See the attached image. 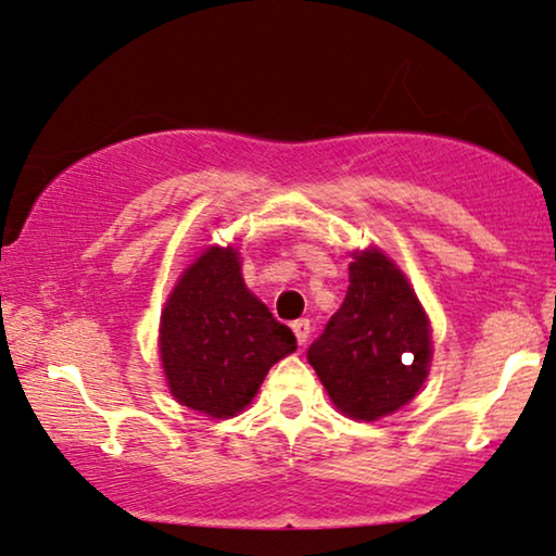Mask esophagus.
<instances>
[{
    "instance_id": "esophagus-1",
    "label": "esophagus",
    "mask_w": 556,
    "mask_h": 556,
    "mask_svg": "<svg viewBox=\"0 0 556 556\" xmlns=\"http://www.w3.org/2000/svg\"><path fill=\"white\" fill-rule=\"evenodd\" d=\"M291 329H293V334H295V340H299V344H306L308 342V334H312V321H308V319H295L291 324Z\"/></svg>"
}]
</instances>
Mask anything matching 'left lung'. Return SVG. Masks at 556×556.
I'll use <instances>...</instances> for the list:
<instances>
[{
  "label": "left lung",
  "instance_id": "1",
  "mask_svg": "<svg viewBox=\"0 0 556 556\" xmlns=\"http://www.w3.org/2000/svg\"><path fill=\"white\" fill-rule=\"evenodd\" d=\"M342 414L375 421L419 393L429 372V319L401 270L365 250L350 263L340 312L306 352Z\"/></svg>",
  "mask_w": 556,
  "mask_h": 556
}]
</instances>
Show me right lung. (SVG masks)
<instances>
[{
  "instance_id": "right-lung-1",
  "label": "right lung",
  "mask_w": 556,
  "mask_h": 556,
  "mask_svg": "<svg viewBox=\"0 0 556 556\" xmlns=\"http://www.w3.org/2000/svg\"><path fill=\"white\" fill-rule=\"evenodd\" d=\"M295 337L244 286L232 248H208L161 316V359L178 403L225 419L255 399Z\"/></svg>"
}]
</instances>
